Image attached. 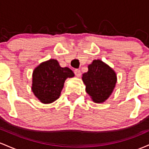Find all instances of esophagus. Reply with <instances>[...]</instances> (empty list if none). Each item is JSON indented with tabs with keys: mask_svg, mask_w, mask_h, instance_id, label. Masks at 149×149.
I'll return each instance as SVG.
<instances>
[{
	"mask_svg": "<svg viewBox=\"0 0 149 149\" xmlns=\"http://www.w3.org/2000/svg\"><path fill=\"white\" fill-rule=\"evenodd\" d=\"M74 72L77 77H80L81 74V71H80V70H79V69H75L74 70Z\"/></svg>",
	"mask_w": 149,
	"mask_h": 149,
	"instance_id": "34e87169",
	"label": "esophagus"
}]
</instances>
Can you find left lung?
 Instances as JSON below:
<instances>
[{
	"mask_svg": "<svg viewBox=\"0 0 149 149\" xmlns=\"http://www.w3.org/2000/svg\"><path fill=\"white\" fill-rule=\"evenodd\" d=\"M82 75L86 93L95 103H103L114 89L117 81L114 70L100 60H95Z\"/></svg>",
	"mask_w": 149,
	"mask_h": 149,
	"instance_id": "obj_1",
	"label": "left lung"
}]
</instances>
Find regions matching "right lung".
Listing matches in <instances>:
<instances>
[{
  "mask_svg": "<svg viewBox=\"0 0 149 149\" xmlns=\"http://www.w3.org/2000/svg\"><path fill=\"white\" fill-rule=\"evenodd\" d=\"M74 77L70 68H61L56 60L42 63L33 72L32 91L43 103H51L59 98L65 79Z\"/></svg>",
  "mask_w": 149,
  "mask_h": 149,
  "instance_id": "1",
  "label": "right lung"
}]
</instances>
